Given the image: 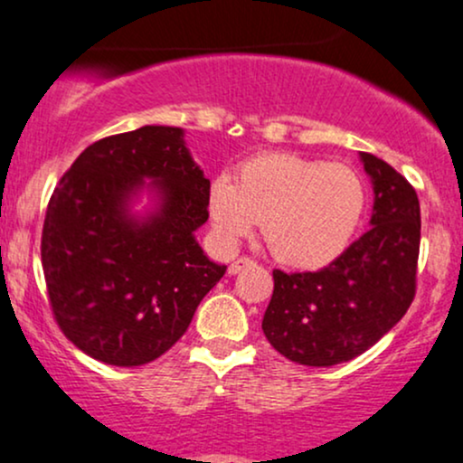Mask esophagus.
<instances>
[{"label": "esophagus", "instance_id": "obj_1", "mask_svg": "<svg viewBox=\"0 0 463 463\" xmlns=\"http://www.w3.org/2000/svg\"><path fill=\"white\" fill-rule=\"evenodd\" d=\"M249 264H253V260H249V258H238L236 262H232V264H230V269H227V273H230V275L241 273L242 269L249 267Z\"/></svg>", "mask_w": 463, "mask_h": 463}]
</instances>
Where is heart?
<instances>
[{
  "label": "heart",
  "mask_w": 463,
  "mask_h": 463,
  "mask_svg": "<svg viewBox=\"0 0 463 463\" xmlns=\"http://www.w3.org/2000/svg\"><path fill=\"white\" fill-rule=\"evenodd\" d=\"M367 207V185L352 165L290 153L247 159L236 181L212 179L207 212L222 242L233 245L264 222L275 260L315 271L335 262L354 241Z\"/></svg>",
  "instance_id": "b5f03b06"
}]
</instances>
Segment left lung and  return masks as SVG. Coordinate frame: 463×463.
<instances>
[{
  "mask_svg": "<svg viewBox=\"0 0 463 463\" xmlns=\"http://www.w3.org/2000/svg\"><path fill=\"white\" fill-rule=\"evenodd\" d=\"M373 188L370 230L319 271H273L264 336L288 361H352L402 319L415 295L420 201L387 162L361 153Z\"/></svg>",
  "mask_w": 463,
  "mask_h": 463,
  "instance_id": "8db88e82",
  "label": "left lung"
}]
</instances>
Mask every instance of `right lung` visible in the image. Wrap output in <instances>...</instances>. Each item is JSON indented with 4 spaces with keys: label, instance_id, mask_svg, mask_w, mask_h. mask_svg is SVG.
Instances as JSON below:
<instances>
[{
    "label": "right lung",
    "instance_id": "1",
    "mask_svg": "<svg viewBox=\"0 0 463 463\" xmlns=\"http://www.w3.org/2000/svg\"><path fill=\"white\" fill-rule=\"evenodd\" d=\"M148 189L156 207L130 212ZM210 179L184 128L142 127L93 142L52 194L41 262L56 324L96 361L135 367L168 352L227 271L194 232L207 221Z\"/></svg>",
    "mask_w": 463,
    "mask_h": 463
}]
</instances>
